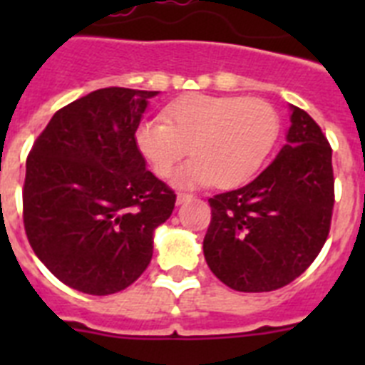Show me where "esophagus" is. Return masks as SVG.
<instances>
[{"label": "esophagus", "instance_id": "1", "mask_svg": "<svg viewBox=\"0 0 365 365\" xmlns=\"http://www.w3.org/2000/svg\"><path fill=\"white\" fill-rule=\"evenodd\" d=\"M192 197H193L192 193H186V192H179V193H177V205H182V202L190 201V199H192Z\"/></svg>", "mask_w": 365, "mask_h": 365}]
</instances>
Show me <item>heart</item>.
<instances>
[{
  "label": "heart",
  "instance_id": "b5f03b06",
  "mask_svg": "<svg viewBox=\"0 0 365 365\" xmlns=\"http://www.w3.org/2000/svg\"><path fill=\"white\" fill-rule=\"evenodd\" d=\"M164 118L140 122L135 144L160 179L172 175L190 150L193 160L179 173L180 185H243L263 166L279 135L278 111L261 98L193 93L168 104Z\"/></svg>",
  "mask_w": 365,
  "mask_h": 365
}]
</instances>
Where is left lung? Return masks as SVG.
<instances>
[{"instance_id":"1","label":"left lung","mask_w":365,"mask_h":365,"mask_svg":"<svg viewBox=\"0 0 365 365\" xmlns=\"http://www.w3.org/2000/svg\"><path fill=\"white\" fill-rule=\"evenodd\" d=\"M287 144L247 186L208 199L202 250L212 272L240 292L289 285L311 267L331 230L333 150L322 128L292 106Z\"/></svg>"}]
</instances>
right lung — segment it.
Returning a JSON list of instances; mask_svg holds the SVG:
<instances>
[{"label":"right lung","mask_w":365,"mask_h":365,"mask_svg":"<svg viewBox=\"0 0 365 365\" xmlns=\"http://www.w3.org/2000/svg\"><path fill=\"white\" fill-rule=\"evenodd\" d=\"M157 91L106 87L58 109L27 157L24 225L32 250L66 285L108 296L137 282L153 230L175 192L146 170L135 144Z\"/></svg>","instance_id":"add662e5"}]
</instances>
